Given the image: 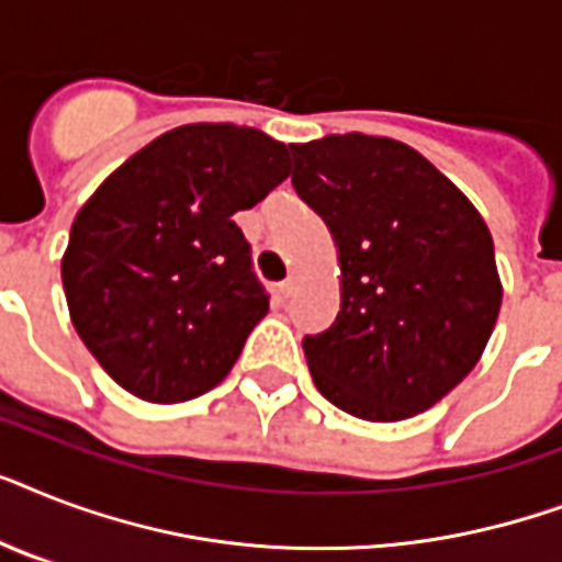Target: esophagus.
I'll use <instances>...</instances> for the list:
<instances>
[{
  "instance_id": "obj_1",
  "label": "esophagus",
  "mask_w": 562,
  "mask_h": 562,
  "mask_svg": "<svg viewBox=\"0 0 562 562\" xmlns=\"http://www.w3.org/2000/svg\"><path fill=\"white\" fill-rule=\"evenodd\" d=\"M277 294H280V300H289L291 294H294V280H285V282H280V285H277Z\"/></svg>"
}]
</instances>
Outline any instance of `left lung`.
<instances>
[{"label":"left lung","mask_w":562,"mask_h":562,"mask_svg":"<svg viewBox=\"0 0 562 562\" xmlns=\"http://www.w3.org/2000/svg\"><path fill=\"white\" fill-rule=\"evenodd\" d=\"M294 192L341 262V312L303 338L317 391L352 417L396 423L479 364L502 308L493 236L467 194L387 136L291 145Z\"/></svg>","instance_id":"8db88e82"}]
</instances>
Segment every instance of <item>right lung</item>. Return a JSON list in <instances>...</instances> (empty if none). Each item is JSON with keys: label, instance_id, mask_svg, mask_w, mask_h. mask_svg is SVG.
Wrapping results in <instances>:
<instances>
[{"label": "right lung", "instance_id": "1", "mask_svg": "<svg viewBox=\"0 0 562 562\" xmlns=\"http://www.w3.org/2000/svg\"><path fill=\"white\" fill-rule=\"evenodd\" d=\"M289 178V148L256 127L183 125L110 175L75 215L60 265L72 324L125 391L187 402L233 370L268 315L236 227Z\"/></svg>", "mask_w": 562, "mask_h": 562}]
</instances>
